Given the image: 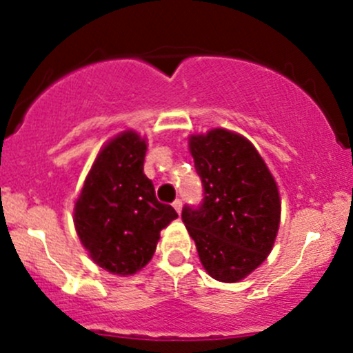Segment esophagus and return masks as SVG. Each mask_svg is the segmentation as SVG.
Returning a JSON list of instances; mask_svg holds the SVG:
<instances>
[{"instance_id":"esophagus-1","label":"esophagus","mask_w":353,"mask_h":353,"mask_svg":"<svg viewBox=\"0 0 353 353\" xmlns=\"http://www.w3.org/2000/svg\"><path fill=\"white\" fill-rule=\"evenodd\" d=\"M172 206H174V210H176V212L181 215V212H183V201H181V199H176V201L172 203Z\"/></svg>"}]
</instances>
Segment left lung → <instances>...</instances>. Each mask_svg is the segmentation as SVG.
Segmentation results:
<instances>
[{"mask_svg":"<svg viewBox=\"0 0 353 353\" xmlns=\"http://www.w3.org/2000/svg\"><path fill=\"white\" fill-rule=\"evenodd\" d=\"M190 152L201 177L199 208H183V222L199 261L219 282H241L272 252L280 227L279 186L254 145L213 128L191 134Z\"/></svg>","mask_w":353,"mask_h":353,"instance_id":"left-lung-1","label":"left lung"}]
</instances>
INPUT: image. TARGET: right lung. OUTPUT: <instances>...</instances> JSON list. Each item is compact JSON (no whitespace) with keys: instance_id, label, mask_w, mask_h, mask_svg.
Masks as SVG:
<instances>
[{"instance_id":"1","label":"right lung","mask_w":353,"mask_h":353,"mask_svg":"<svg viewBox=\"0 0 353 353\" xmlns=\"http://www.w3.org/2000/svg\"><path fill=\"white\" fill-rule=\"evenodd\" d=\"M147 138L121 131L101 148L74 201L80 243L97 266L112 275H134L154 256L160 230L177 219L157 201L143 174Z\"/></svg>"}]
</instances>
